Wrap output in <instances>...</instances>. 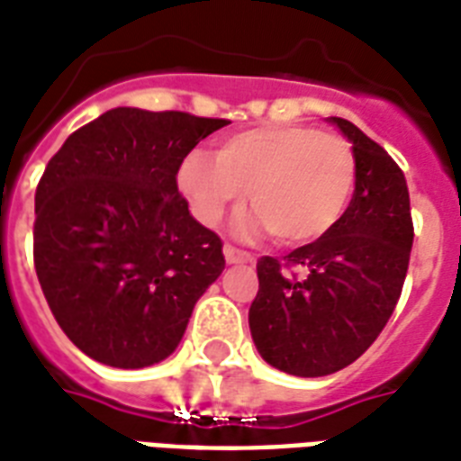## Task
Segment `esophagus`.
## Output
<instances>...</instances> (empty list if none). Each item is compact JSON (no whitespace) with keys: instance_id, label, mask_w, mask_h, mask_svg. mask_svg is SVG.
Wrapping results in <instances>:
<instances>
[{"instance_id":"34e87169","label":"esophagus","mask_w":461,"mask_h":461,"mask_svg":"<svg viewBox=\"0 0 461 461\" xmlns=\"http://www.w3.org/2000/svg\"><path fill=\"white\" fill-rule=\"evenodd\" d=\"M224 261L227 263H251L254 261V256L249 254V251H241L237 246H224Z\"/></svg>"}]
</instances>
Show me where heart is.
Returning <instances> with one entry per match:
<instances>
[{
  "label": "heart",
  "instance_id": "b5f03b06",
  "mask_svg": "<svg viewBox=\"0 0 461 461\" xmlns=\"http://www.w3.org/2000/svg\"><path fill=\"white\" fill-rule=\"evenodd\" d=\"M178 188L207 227L249 191L256 212L239 230L266 227L283 244H309L329 234L348 210L356 157L336 135L304 125H263L222 140L217 157L188 154L178 167Z\"/></svg>",
  "mask_w": 461,
  "mask_h": 461
}]
</instances>
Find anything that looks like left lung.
<instances>
[{"instance_id": "1", "label": "left lung", "mask_w": 461, "mask_h": 461, "mask_svg": "<svg viewBox=\"0 0 461 461\" xmlns=\"http://www.w3.org/2000/svg\"><path fill=\"white\" fill-rule=\"evenodd\" d=\"M329 122L353 145V200L321 239L283 258L263 256L249 309L256 350L297 377L333 375L375 343L399 302L413 246L402 168L350 121Z\"/></svg>"}]
</instances>
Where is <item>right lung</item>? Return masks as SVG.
<instances>
[{"label": "right lung", "instance_id": "1", "mask_svg": "<svg viewBox=\"0 0 461 461\" xmlns=\"http://www.w3.org/2000/svg\"><path fill=\"white\" fill-rule=\"evenodd\" d=\"M224 125L181 111L113 108L48 161L35 188V273L59 329L98 363H161L222 276V241L193 220L176 174Z\"/></svg>", "mask_w": 461, "mask_h": 461}]
</instances>
